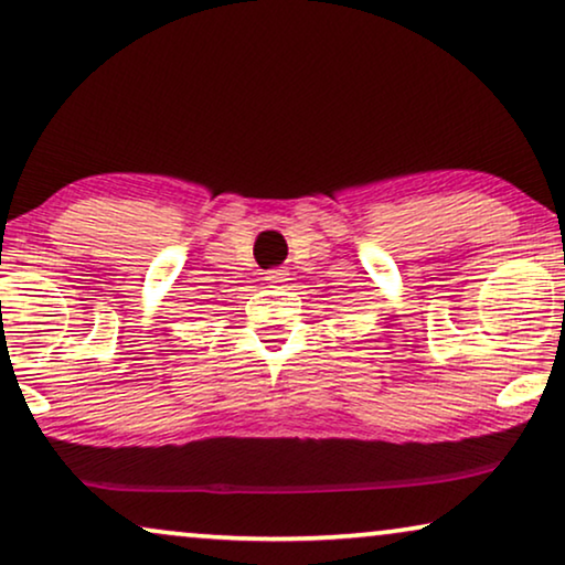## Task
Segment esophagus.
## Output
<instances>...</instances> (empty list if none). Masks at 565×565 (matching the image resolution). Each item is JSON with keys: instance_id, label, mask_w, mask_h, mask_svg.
<instances>
[{"instance_id": "34e87169", "label": "esophagus", "mask_w": 565, "mask_h": 565, "mask_svg": "<svg viewBox=\"0 0 565 565\" xmlns=\"http://www.w3.org/2000/svg\"><path fill=\"white\" fill-rule=\"evenodd\" d=\"M265 280L269 282V288H285L290 280V275L285 273V269H269V273L265 275Z\"/></svg>"}]
</instances>
